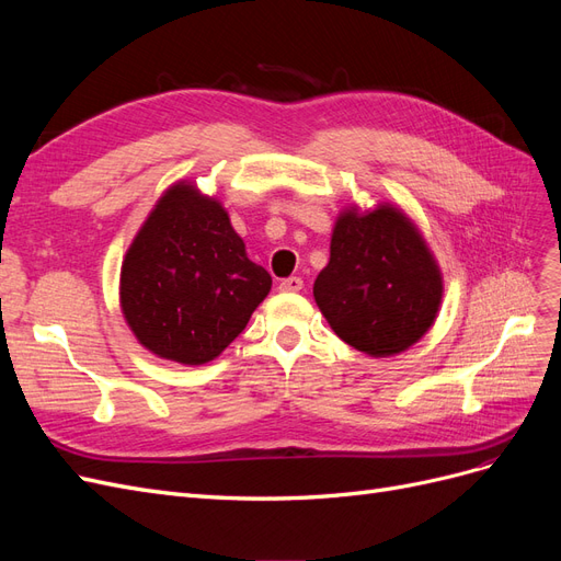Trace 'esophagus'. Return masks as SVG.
<instances>
[{
    "mask_svg": "<svg viewBox=\"0 0 561 561\" xmlns=\"http://www.w3.org/2000/svg\"><path fill=\"white\" fill-rule=\"evenodd\" d=\"M278 287H280V293H299L301 287H304V280L299 276H290V278L280 280Z\"/></svg>",
    "mask_w": 561,
    "mask_h": 561,
    "instance_id": "34e87169",
    "label": "esophagus"
}]
</instances>
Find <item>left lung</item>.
<instances>
[{
	"label": "left lung",
	"mask_w": 561,
	"mask_h": 561,
	"mask_svg": "<svg viewBox=\"0 0 561 561\" xmlns=\"http://www.w3.org/2000/svg\"><path fill=\"white\" fill-rule=\"evenodd\" d=\"M320 313L339 339L375 358L416 344L435 322L443 274L402 210L339 215L330 262L313 283Z\"/></svg>",
	"instance_id": "1"
}]
</instances>
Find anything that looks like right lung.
<instances>
[{
	"label": "right lung",
	"mask_w": 561,
	"mask_h": 561,
	"mask_svg": "<svg viewBox=\"0 0 561 561\" xmlns=\"http://www.w3.org/2000/svg\"><path fill=\"white\" fill-rule=\"evenodd\" d=\"M268 290V271L248 260L222 203L178 182L133 239L118 295L145 348L203 365L245 330Z\"/></svg>",
	"instance_id": "obj_1"
}]
</instances>
